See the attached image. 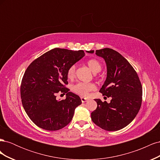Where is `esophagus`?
<instances>
[{
    "label": "esophagus",
    "instance_id": "obj_1",
    "mask_svg": "<svg viewBox=\"0 0 160 160\" xmlns=\"http://www.w3.org/2000/svg\"><path fill=\"white\" fill-rule=\"evenodd\" d=\"M81 100L82 102H83V103H85V102H86V101H88V99H87V98H83V97H81Z\"/></svg>",
    "mask_w": 160,
    "mask_h": 160
}]
</instances>
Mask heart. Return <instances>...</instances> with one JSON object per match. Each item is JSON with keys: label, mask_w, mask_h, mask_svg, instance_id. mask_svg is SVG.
I'll use <instances>...</instances> for the list:
<instances>
[{"label": "heart", "mask_w": 160, "mask_h": 160, "mask_svg": "<svg viewBox=\"0 0 160 160\" xmlns=\"http://www.w3.org/2000/svg\"><path fill=\"white\" fill-rule=\"evenodd\" d=\"M89 68L95 73L99 72L102 69L101 62L95 59H91L87 61ZM76 75V65H71L67 71V78L70 80L73 79ZM96 77L97 75H95ZM95 89V86L93 83H78L72 86L71 89L74 93L78 94L79 95L86 97L88 96L89 93L91 91H93Z\"/></svg>", "instance_id": "obj_1"}]
</instances>
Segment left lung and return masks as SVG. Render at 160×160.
Instances as JSON below:
<instances>
[{"label":"left lung","mask_w":160,"mask_h":160,"mask_svg":"<svg viewBox=\"0 0 160 160\" xmlns=\"http://www.w3.org/2000/svg\"><path fill=\"white\" fill-rule=\"evenodd\" d=\"M95 54L105 59L108 69L107 79L99 92L112 99L109 103L95 99L98 107L91 113V119L106 131L119 130L132 122L141 108V81L132 65L118 52L105 48L97 50Z\"/></svg>","instance_id":"obj_1"}]
</instances>
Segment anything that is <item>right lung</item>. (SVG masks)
I'll list each match as a JSON object with an SVG mask.
<instances>
[{
    "mask_svg": "<svg viewBox=\"0 0 160 160\" xmlns=\"http://www.w3.org/2000/svg\"><path fill=\"white\" fill-rule=\"evenodd\" d=\"M84 55L82 50L55 48L27 67L21 84V98L25 112L38 127L56 131L71 122L81 100L65 87L68 84L67 71ZM61 92L66 93V99L58 101L56 94Z\"/></svg>",
    "mask_w": 160,
    "mask_h": 160,
    "instance_id": "obj_1",
    "label": "right lung"
}]
</instances>
